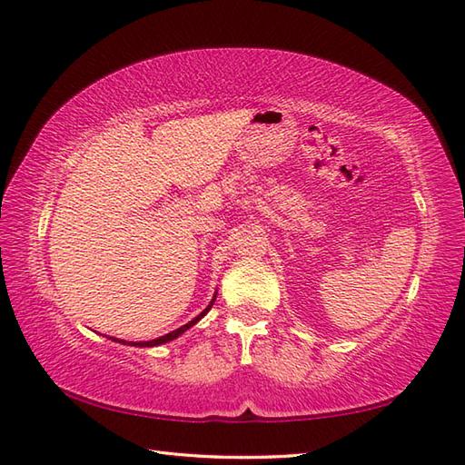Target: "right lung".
I'll use <instances>...</instances> for the list:
<instances>
[{
  "label": "right lung",
  "instance_id": "right-lung-1",
  "mask_svg": "<svg viewBox=\"0 0 465 465\" xmlns=\"http://www.w3.org/2000/svg\"><path fill=\"white\" fill-rule=\"evenodd\" d=\"M213 302H215V295H213V300L210 302V305H207V308L197 315V318H193L190 323H185V325H182V328H177V330H173V331H170V333H165V335H162V338H157V340H152V341H124L122 340V343H127V345H137V348H153V345H162V343H167V341H172V340H175V338H180V335L183 333V331H187L192 328V325H195L197 322H200L203 315L212 310V305H213ZM114 341H120V340H115V338H112Z\"/></svg>",
  "mask_w": 465,
  "mask_h": 465
}]
</instances>
